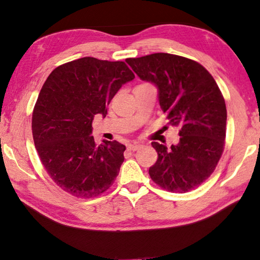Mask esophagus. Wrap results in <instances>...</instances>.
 Segmentation results:
<instances>
[{
	"label": "esophagus",
	"mask_w": 260,
	"mask_h": 260,
	"mask_svg": "<svg viewBox=\"0 0 260 260\" xmlns=\"http://www.w3.org/2000/svg\"><path fill=\"white\" fill-rule=\"evenodd\" d=\"M140 147H141V144H139V143L128 144V146H127V150H128V151H136V150H139Z\"/></svg>",
	"instance_id": "1"
}]
</instances>
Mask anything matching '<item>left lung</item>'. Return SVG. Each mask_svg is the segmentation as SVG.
I'll use <instances>...</instances> for the list:
<instances>
[{
  "label": "left lung",
  "mask_w": 260,
  "mask_h": 260,
  "mask_svg": "<svg viewBox=\"0 0 260 260\" xmlns=\"http://www.w3.org/2000/svg\"><path fill=\"white\" fill-rule=\"evenodd\" d=\"M126 61L157 87L169 124L180 128L175 146L151 143L158 153L149 169L152 181L172 192L199 187L213 173L225 147L227 110L217 82L200 63L182 56L157 52Z\"/></svg>",
  "instance_id": "1"
}]
</instances>
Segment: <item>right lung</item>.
<instances>
[{
	"label": "right lung",
	"instance_id": "1",
	"mask_svg": "<svg viewBox=\"0 0 260 260\" xmlns=\"http://www.w3.org/2000/svg\"><path fill=\"white\" fill-rule=\"evenodd\" d=\"M134 73L124 61L83 57L59 65L39 94L33 110L35 148L57 186L79 199H93L112 186L126 147L117 141L95 143L91 122Z\"/></svg>",
	"mask_w": 260,
	"mask_h": 260
}]
</instances>
